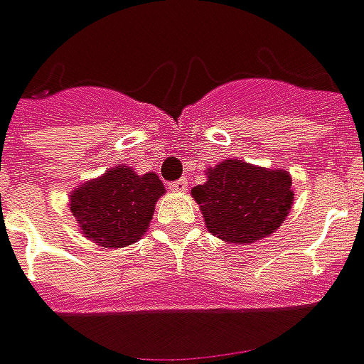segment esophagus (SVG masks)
Instances as JSON below:
<instances>
[{"label":"esophagus","mask_w":364,"mask_h":364,"mask_svg":"<svg viewBox=\"0 0 364 364\" xmlns=\"http://www.w3.org/2000/svg\"><path fill=\"white\" fill-rule=\"evenodd\" d=\"M170 190H174V192H186L188 190V180L186 178H180L176 182H170Z\"/></svg>","instance_id":"obj_1"}]
</instances>
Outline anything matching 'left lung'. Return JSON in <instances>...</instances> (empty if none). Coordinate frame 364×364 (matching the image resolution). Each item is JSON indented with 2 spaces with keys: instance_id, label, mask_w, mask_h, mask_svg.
Masks as SVG:
<instances>
[{
  "instance_id": "obj_1",
  "label": "left lung",
  "mask_w": 364,
  "mask_h": 364,
  "mask_svg": "<svg viewBox=\"0 0 364 364\" xmlns=\"http://www.w3.org/2000/svg\"><path fill=\"white\" fill-rule=\"evenodd\" d=\"M192 188L206 229L231 245L255 243L282 227L291 210L294 190L286 170L225 160Z\"/></svg>"
}]
</instances>
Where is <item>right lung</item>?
<instances>
[{
  "label": "right lung",
  "mask_w": 364,
  "mask_h": 364,
  "mask_svg": "<svg viewBox=\"0 0 364 364\" xmlns=\"http://www.w3.org/2000/svg\"><path fill=\"white\" fill-rule=\"evenodd\" d=\"M158 174H137L127 164L70 194V213L87 239L105 249H119L146 235L156 203L164 194Z\"/></svg>",
  "instance_id": "add662e5"
}]
</instances>
